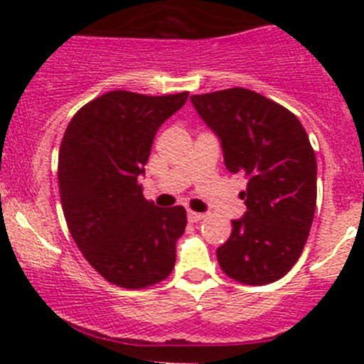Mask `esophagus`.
<instances>
[{
    "label": "esophagus",
    "mask_w": 364,
    "mask_h": 364,
    "mask_svg": "<svg viewBox=\"0 0 364 364\" xmlns=\"http://www.w3.org/2000/svg\"><path fill=\"white\" fill-rule=\"evenodd\" d=\"M204 213H196V211H188V220L190 222H200L204 218Z\"/></svg>",
    "instance_id": "1"
}]
</instances>
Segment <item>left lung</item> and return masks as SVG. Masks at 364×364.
Masks as SVG:
<instances>
[{
  "instance_id": "left-lung-1",
  "label": "left lung",
  "mask_w": 364,
  "mask_h": 364,
  "mask_svg": "<svg viewBox=\"0 0 364 364\" xmlns=\"http://www.w3.org/2000/svg\"><path fill=\"white\" fill-rule=\"evenodd\" d=\"M193 107L218 135L227 171L243 174L247 211L232 220L216 250L223 273L247 285L280 280L299 259L317 203V160L289 109L245 90L192 95Z\"/></svg>"
}]
</instances>
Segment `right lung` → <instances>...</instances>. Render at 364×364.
Listing matches in <instances>:
<instances>
[{
	"instance_id": "add662e5",
	"label": "right lung",
	"mask_w": 364,
	"mask_h": 364,
	"mask_svg": "<svg viewBox=\"0 0 364 364\" xmlns=\"http://www.w3.org/2000/svg\"><path fill=\"white\" fill-rule=\"evenodd\" d=\"M186 98L188 91H111L79 109L61 141L58 181L68 230L84 259L117 287H151L174 267L186 211L146 200L139 176L156 130Z\"/></svg>"
}]
</instances>
